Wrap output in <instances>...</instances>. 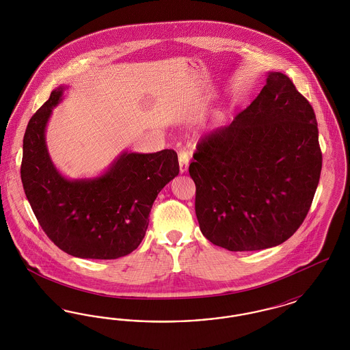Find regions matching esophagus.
I'll list each match as a JSON object with an SVG mask.
<instances>
[{
    "label": "esophagus",
    "instance_id": "esophagus-1",
    "mask_svg": "<svg viewBox=\"0 0 350 350\" xmlns=\"http://www.w3.org/2000/svg\"><path fill=\"white\" fill-rule=\"evenodd\" d=\"M189 160H190V157H189L187 150H180V152H178V161H180V170H181V173H185L187 170Z\"/></svg>",
    "mask_w": 350,
    "mask_h": 350
}]
</instances>
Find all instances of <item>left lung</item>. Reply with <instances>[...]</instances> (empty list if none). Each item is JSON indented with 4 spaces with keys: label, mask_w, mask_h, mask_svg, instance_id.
<instances>
[{
    "label": "left lung",
    "mask_w": 350,
    "mask_h": 350,
    "mask_svg": "<svg viewBox=\"0 0 350 350\" xmlns=\"http://www.w3.org/2000/svg\"><path fill=\"white\" fill-rule=\"evenodd\" d=\"M189 173L203 236L231 252L282 244L307 217L321 172L312 106L281 72L230 126L204 135Z\"/></svg>",
    "instance_id": "obj_1"
}]
</instances>
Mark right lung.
Masks as SVG:
<instances>
[{"mask_svg":"<svg viewBox=\"0 0 350 350\" xmlns=\"http://www.w3.org/2000/svg\"><path fill=\"white\" fill-rule=\"evenodd\" d=\"M66 86L52 90L23 136L21 178L43 231L56 247L80 258L114 260L139 247L152 204L178 176L177 153L123 152L97 178L68 180L51 161L46 126Z\"/></svg>","mask_w":350,"mask_h":350,"instance_id":"right-lung-1","label":"right lung"}]
</instances>
